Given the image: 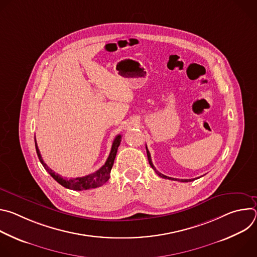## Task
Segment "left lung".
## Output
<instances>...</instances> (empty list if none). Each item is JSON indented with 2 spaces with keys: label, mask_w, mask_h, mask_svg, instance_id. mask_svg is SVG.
Listing matches in <instances>:
<instances>
[{
  "label": "left lung",
  "mask_w": 257,
  "mask_h": 257,
  "mask_svg": "<svg viewBox=\"0 0 257 257\" xmlns=\"http://www.w3.org/2000/svg\"><path fill=\"white\" fill-rule=\"evenodd\" d=\"M146 154H148V159H149V162H150L151 167L155 170V172H156L160 177H162V178H164V179H169V180H174V181H181V182H191V181L195 180V179H181V180H179V179H175V178H171V177H168V176L163 175L162 173H160V172L155 168V166H154V164H153V162H152V157H151V154H150L148 148H146Z\"/></svg>",
  "instance_id": "1"
}]
</instances>
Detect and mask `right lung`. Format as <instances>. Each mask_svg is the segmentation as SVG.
Returning a JSON list of instances; mask_svg holds the SVG:
<instances>
[{"label": "right lung", "mask_w": 257, "mask_h": 257, "mask_svg": "<svg viewBox=\"0 0 257 257\" xmlns=\"http://www.w3.org/2000/svg\"><path fill=\"white\" fill-rule=\"evenodd\" d=\"M34 142H35V150L36 154H38V157L40 159V162L44 166V168L47 170V172L59 183L63 187L71 189V190H76V191H81V190H87L91 188H96L101 185H103L104 183L109 179V174H111V170L114 165V161L117 155V151L119 145L121 143V135H117L113 141L112 144V150L111 153L108 155L107 160L105 161L104 165L99 168L97 171H95L92 174L86 175L84 177H78V178H73V179H64L62 178L59 174H56L53 170H51L47 164H45L40 150L38 148V144H36L35 136H34Z\"/></svg>", "instance_id": "add662e5"}]
</instances>
